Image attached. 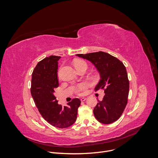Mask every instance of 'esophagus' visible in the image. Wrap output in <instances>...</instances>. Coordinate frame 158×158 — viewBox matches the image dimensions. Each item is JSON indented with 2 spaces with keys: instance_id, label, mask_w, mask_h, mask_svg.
Segmentation results:
<instances>
[{
  "instance_id": "esophagus-1",
  "label": "esophagus",
  "mask_w": 158,
  "mask_h": 158,
  "mask_svg": "<svg viewBox=\"0 0 158 158\" xmlns=\"http://www.w3.org/2000/svg\"><path fill=\"white\" fill-rule=\"evenodd\" d=\"M85 99H86V98H81V101H85Z\"/></svg>"
}]
</instances>
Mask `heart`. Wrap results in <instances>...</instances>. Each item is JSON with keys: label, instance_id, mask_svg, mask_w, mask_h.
<instances>
[{"label": "heart", "instance_id": "1", "mask_svg": "<svg viewBox=\"0 0 158 158\" xmlns=\"http://www.w3.org/2000/svg\"><path fill=\"white\" fill-rule=\"evenodd\" d=\"M82 65H87L85 62L82 60H77L74 62V66L76 67V69L79 68V67L82 66ZM86 87H87V84L85 83H82L77 87L76 92L78 93L79 94H81L82 93V91H84V90L86 89Z\"/></svg>", "mask_w": 158, "mask_h": 158}]
</instances>
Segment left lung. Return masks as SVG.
Here are the masks:
<instances>
[{"label":"left lung","instance_id":"obj_1","mask_svg":"<svg viewBox=\"0 0 158 158\" xmlns=\"http://www.w3.org/2000/svg\"><path fill=\"white\" fill-rule=\"evenodd\" d=\"M76 56L91 62L100 74L95 91L104 89L105 95L94 108L95 118L105 124L115 122L127 102L129 82L126 67L118 58L102 51Z\"/></svg>","mask_w":158,"mask_h":158}]
</instances>
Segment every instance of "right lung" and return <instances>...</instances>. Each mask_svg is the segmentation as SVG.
Masks as SVG:
<instances>
[{
    "instance_id": "right-lung-1",
    "label": "right lung",
    "mask_w": 158,
    "mask_h": 158,
    "mask_svg": "<svg viewBox=\"0 0 158 158\" xmlns=\"http://www.w3.org/2000/svg\"><path fill=\"white\" fill-rule=\"evenodd\" d=\"M60 58L51 56L37 63L32 74L31 93L43 118L54 127L66 128L76 121L81 101L73 99L66 106L57 103L54 93L59 87L57 69Z\"/></svg>"
}]
</instances>
